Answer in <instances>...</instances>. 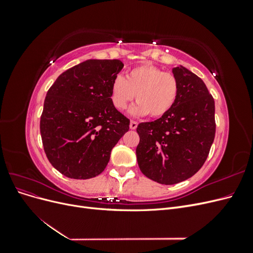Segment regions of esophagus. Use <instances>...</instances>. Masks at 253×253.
Here are the masks:
<instances>
[{"label": "esophagus", "mask_w": 253, "mask_h": 253, "mask_svg": "<svg viewBox=\"0 0 253 253\" xmlns=\"http://www.w3.org/2000/svg\"><path fill=\"white\" fill-rule=\"evenodd\" d=\"M137 126H138V124H137L136 121H134V120L129 121V128H131V129H136Z\"/></svg>", "instance_id": "1"}]
</instances>
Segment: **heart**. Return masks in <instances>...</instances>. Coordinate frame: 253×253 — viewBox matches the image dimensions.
I'll return each instance as SVG.
<instances>
[{
  "mask_svg": "<svg viewBox=\"0 0 253 253\" xmlns=\"http://www.w3.org/2000/svg\"><path fill=\"white\" fill-rule=\"evenodd\" d=\"M178 80L171 73L152 64L137 66L125 78L116 77L111 86V100L117 110H126L134 98L138 101L129 113L134 116L162 117L177 100ZM136 95H135L134 94Z\"/></svg>",
  "mask_w": 253,
  "mask_h": 253,
  "instance_id": "1",
  "label": "heart"
}]
</instances>
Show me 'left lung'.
Wrapping results in <instances>:
<instances>
[{
    "instance_id": "8db88e82",
    "label": "left lung",
    "mask_w": 253,
    "mask_h": 253,
    "mask_svg": "<svg viewBox=\"0 0 253 253\" xmlns=\"http://www.w3.org/2000/svg\"><path fill=\"white\" fill-rule=\"evenodd\" d=\"M179 93L173 108L159 119L137 126L140 171L163 185H174L203 167L215 136V105L204 81L188 68H172Z\"/></svg>"
}]
</instances>
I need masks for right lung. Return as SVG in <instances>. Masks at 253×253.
Wrapping results in <instances>:
<instances>
[{"label":"right lung","mask_w":253,"mask_h":253,"mask_svg":"<svg viewBox=\"0 0 253 253\" xmlns=\"http://www.w3.org/2000/svg\"><path fill=\"white\" fill-rule=\"evenodd\" d=\"M120 60L88 59L61 74L45 97L40 132L51 166L66 177L103 172L129 120L111 100Z\"/></svg>","instance_id":"1"}]
</instances>
